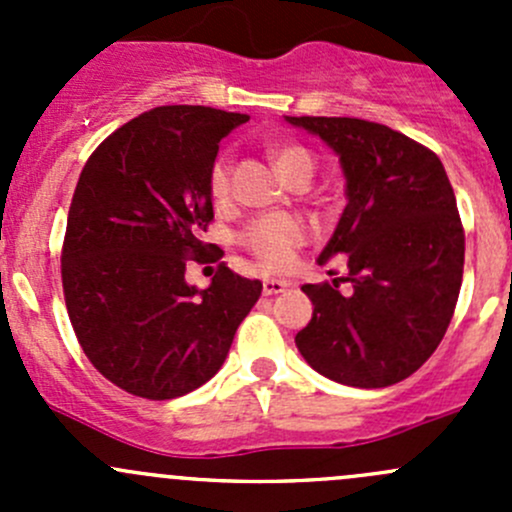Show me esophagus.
Returning <instances> with one entry per match:
<instances>
[{
    "label": "esophagus",
    "mask_w": 512,
    "mask_h": 512,
    "mask_svg": "<svg viewBox=\"0 0 512 512\" xmlns=\"http://www.w3.org/2000/svg\"><path fill=\"white\" fill-rule=\"evenodd\" d=\"M287 287H289L287 280H275V277H265V280H262V292H265L267 297L285 292Z\"/></svg>",
    "instance_id": "obj_1"
}]
</instances>
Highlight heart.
<instances>
[{"instance_id":"heart-1","label":"heart","mask_w":512,"mask_h":512,"mask_svg":"<svg viewBox=\"0 0 512 512\" xmlns=\"http://www.w3.org/2000/svg\"><path fill=\"white\" fill-rule=\"evenodd\" d=\"M272 160L282 178L294 180L297 175L314 173V158L307 148L297 143H277L272 146ZM210 193L215 200H225L230 193V160L220 156L210 168ZM307 240V227L302 220L289 218V215H267V218L255 220L242 235V242L250 247L257 260L265 262L267 267H287L292 262L294 250Z\"/></svg>"}]
</instances>
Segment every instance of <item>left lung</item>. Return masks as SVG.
Returning <instances> with one entry per match:
<instances>
[{
	"instance_id": "8db88e82",
	"label": "left lung",
	"mask_w": 512,
	"mask_h": 512,
	"mask_svg": "<svg viewBox=\"0 0 512 512\" xmlns=\"http://www.w3.org/2000/svg\"><path fill=\"white\" fill-rule=\"evenodd\" d=\"M337 153L347 205L319 262L349 255L352 292L304 285L314 312L294 344L314 371L384 389L441 344L463 280L466 237L436 153L361 118L285 116Z\"/></svg>"
}]
</instances>
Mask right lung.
<instances>
[{
	"label": "right lung",
	"instance_id": "right-lung-1",
	"mask_svg": "<svg viewBox=\"0 0 512 512\" xmlns=\"http://www.w3.org/2000/svg\"><path fill=\"white\" fill-rule=\"evenodd\" d=\"M247 113L158 106L86 160L61 252L66 309L91 364L143 399L190 394L223 366L262 282L220 265L205 289L185 257L205 255L210 168Z\"/></svg>",
	"mask_w": 512,
	"mask_h": 512
}]
</instances>
